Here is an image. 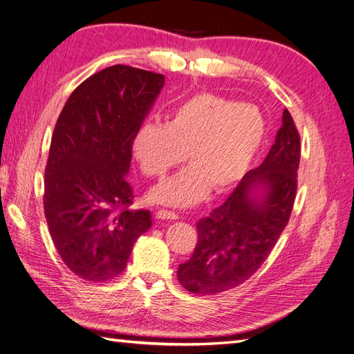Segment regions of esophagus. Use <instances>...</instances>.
Masks as SVG:
<instances>
[{
	"label": "esophagus",
	"instance_id": "esophagus-1",
	"mask_svg": "<svg viewBox=\"0 0 354 354\" xmlns=\"http://www.w3.org/2000/svg\"><path fill=\"white\" fill-rule=\"evenodd\" d=\"M155 217L160 220H178V214L174 211H167V209H160L155 212Z\"/></svg>",
	"mask_w": 354,
	"mask_h": 354
}]
</instances>
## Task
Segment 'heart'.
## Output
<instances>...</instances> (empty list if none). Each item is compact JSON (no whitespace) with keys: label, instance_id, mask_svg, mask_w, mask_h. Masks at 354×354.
<instances>
[{"label":"heart","instance_id":"obj_1","mask_svg":"<svg viewBox=\"0 0 354 354\" xmlns=\"http://www.w3.org/2000/svg\"><path fill=\"white\" fill-rule=\"evenodd\" d=\"M266 138V120L250 105L199 93L176 106L167 125H146L134 140L140 169L162 179L185 160L192 164L149 193L169 207H193L212 188L223 193L245 176Z\"/></svg>","mask_w":354,"mask_h":354}]
</instances>
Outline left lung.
<instances>
[{
    "label": "left lung",
    "instance_id": "obj_1",
    "mask_svg": "<svg viewBox=\"0 0 354 354\" xmlns=\"http://www.w3.org/2000/svg\"><path fill=\"white\" fill-rule=\"evenodd\" d=\"M300 137L288 110L264 162L250 170L223 205L197 223L192 258L178 281L194 294H218L244 283L273 250L297 192Z\"/></svg>",
    "mask_w": 354,
    "mask_h": 354
}]
</instances>
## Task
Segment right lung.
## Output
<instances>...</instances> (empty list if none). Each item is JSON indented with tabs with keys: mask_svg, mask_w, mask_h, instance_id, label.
<instances>
[{
	"mask_svg": "<svg viewBox=\"0 0 354 354\" xmlns=\"http://www.w3.org/2000/svg\"><path fill=\"white\" fill-rule=\"evenodd\" d=\"M164 75L116 64L83 81L55 123L45 169V217L60 258L78 277L105 282L127 267L151 212L129 209L133 143Z\"/></svg>",
	"mask_w": 354,
	"mask_h": 354,
	"instance_id": "right-lung-1",
	"label": "right lung"
}]
</instances>
